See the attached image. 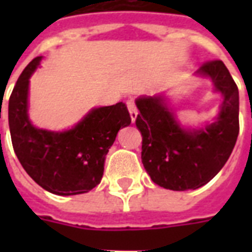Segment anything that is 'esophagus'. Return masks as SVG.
<instances>
[{"mask_svg":"<svg viewBox=\"0 0 252 252\" xmlns=\"http://www.w3.org/2000/svg\"><path fill=\"white\" fill-rule=\"evenodd\" d=\"M126 107H128V111H129V115H130V119H132V123L136 122V119H137V107L134 104V100L133 99H129L128 102H126Z\"/></svg>","mask_w":252,"mask_h":252,"instance_id":"34e87169","label":"esophagus"}]
</instances>
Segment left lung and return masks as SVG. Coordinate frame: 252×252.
Wrapping results in <instances>:
<instances>
[{"instance_id":"obj_1","label":"left lung","mask_w":252,"mask_h":252,"mask_svg":"<svg viewBox=\"0 0 252 252\" xmlns=\"http://www.w3.org/2000/svg\"><path fill=\"white\" fill-rule=\"evenodd\" d=\"M195 76L209 78L222 95L219 115L197 128L184 126L166 94L138 96L136 126L142 136V165L154 183L172 191L203 187L234 149L239 133V93L222 61L205 63Z\"/></svg>"}]
</instances>
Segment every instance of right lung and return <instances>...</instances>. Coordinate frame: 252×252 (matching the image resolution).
Returning a JSON list of instances; mask_svg holds the SVG:
<instances>
[{"label": "right lung", "instance_id": "obj_1", "mask_svg": "<svg viewBox=\"0 0 252 252\" xmlns=\"http://www.w3.org/2000/svg\"><path fill=\"white\" fill-rule=\"evenodd\" d=\"M43 56L33 59L9 99V126L14 152L26 172L45 191L70 196L100 183L104 161L120 128L130 124L126 103L91 108L65 130L37 128L29 116L30 78Z\"/></svg>", "mask_w": 252, "mask_h": 252}]
</instances>
